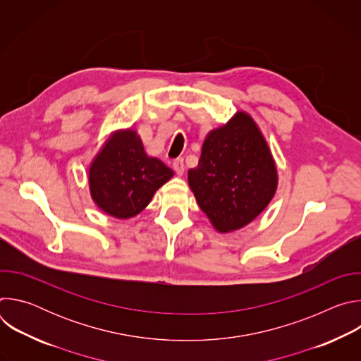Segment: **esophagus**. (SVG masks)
<instances>
[{
	"label": "esophagus",
	"instance_id": "34e87169",
	"mask_svg": "<svg viewBox=\"0 0 361 361\" xmlns=\"http://www.w3.org/2000/svg\"><path fill=\"white\" fill-rule=\"evenodd\" d=\"M173 167H174V171L177 173V176H183L184 171H185V164H184V160H183V159H177V160L173 163Z\"/></svg>",
	"mask_w": 361,
	"mask_h": 361
}]
</instances>
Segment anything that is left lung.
I'll return each instance as SVG.
<instances>
[{
  "mask_svg": "<svg viewBox=\"0 0 361 361\" xmlns=\"http://www.w3.org/2000/svg\"><path fill=\"white\" fill-rule=\"evenodd\" d=\"M188 185L219 233L240 230L273 200L279 174L271 149L254 118L237 111L205 137Z\"/></svg>",
  "mask_w": 361,
  "mask_h": 361,
  "instance_id": "obj_1",
  "label": "left lung"
}]
</instances>
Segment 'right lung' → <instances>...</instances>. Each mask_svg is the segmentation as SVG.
<instances>
[{"label": "right lung", "instance_id": "1", "mask_svg": "<svg viewBox=\"0 0 361 361\" xmlns=\"http://www.w3.org/2000/svg\"><path fill=\"white\" fill-rule=\"evenodd\" d=\"M173 176L161 160L148 156L135 130H117L90 164V194L101 212L128 220L140 214Z\"/></svg>", "mask_w": 361, "mask_h": 361}]
</instances>
